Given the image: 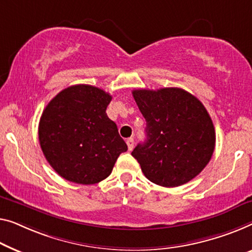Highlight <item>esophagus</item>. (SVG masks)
<instances>
[{
    "mask_svg": "<svg viewBox=\"0 0 252 252\" xmlns=\"http://www.w3.org/2000/svg\"><path fill=\"white\" fill-rule=\"evenodd\" d=\"M133 138H129L126 140V145H127V149L129 150H132V148H133Z\"/></svg>",
    "mask_w": 252,
    "mask_h": 252,
    "instance_id": "esophagus-1",
    "label": "esophagus"
}]
</instances>
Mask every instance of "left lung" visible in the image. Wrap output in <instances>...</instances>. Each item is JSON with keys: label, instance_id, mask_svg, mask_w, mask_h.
I'll list each match as a JSON object with an SVG mask.
<instances>
[{"label": "left lung", "instance_id": "obj_1", "mask_svg": "<svg viewBox=\"0 0 252 252\" xmlns=\"http://www.w3.org/2000/svg\"><path fill=\"white\" fill-rule=\"evenodd\" d=\"M147 122V139L131 153L155 185L174 188L200 173L215 149L212 119L197 97L181 88L132 92Z\"/></svg>", "mask_w": 252, "mask_h": 252}]
</instances>
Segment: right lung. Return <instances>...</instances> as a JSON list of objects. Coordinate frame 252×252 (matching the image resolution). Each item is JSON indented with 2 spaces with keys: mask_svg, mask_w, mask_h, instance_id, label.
<instances>
[{
  "mask_svg": "<svg viewBox=\"0 0 252 252\" xmlns=\"http://www.w3.org/2000/svg\"><path fill=\"white\" fill-rule=\"evenodd\" d=\"M112 96L89 85L60 92L43 111L40 148L60 176L79 185H95L112 173L127 150L118 126L106 114Z\"/></svg>",
  "mask_w": 252,
  "mask_h": 252,
  "instance_id": "right-lung-1",
  "label": "right lung"
}]
</instances>
